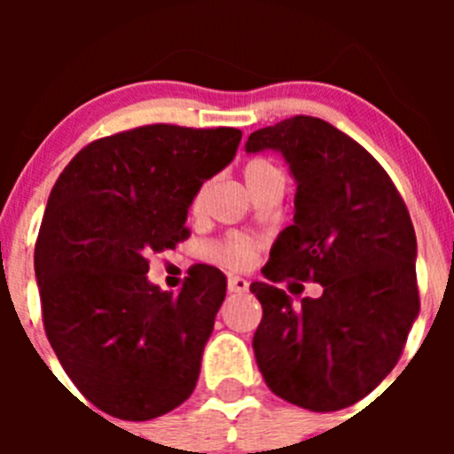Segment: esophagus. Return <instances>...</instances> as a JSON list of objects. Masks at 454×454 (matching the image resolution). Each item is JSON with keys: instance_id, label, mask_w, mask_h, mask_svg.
Listing matches in <instances>:
<instances>
[{"instance_id": "obj_1", "label": "esophagus", "mask_w": 454, "mask_h": 454, "mask_svg": "<svg viewBox=\"0 0 454 454\" xmlns=\"http://www.w3.org/2000/svg\"><path fill=\"white\" fill-rule=\"evenodd\" d=\"M248 290V281L241 277H228V292L232 294H241V292Z\"/></svg>"}]
</instances>
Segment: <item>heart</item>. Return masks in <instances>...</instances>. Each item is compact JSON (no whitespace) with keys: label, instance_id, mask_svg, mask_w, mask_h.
Instances as JSON below:
<instances>
[{"label":"heart","instance_id":"b5f03b06","mask_svg":"<svg viewBox=\"0 0 454 454\" xmlns=\"http://www.w3.org/2000/svg\"><path fill=\"white\" fill-rule=\"evenodd\" d=\"M272 164L263 162V160H253L244 167V177L254 176L256 171H263V168H270ZM201 201H204V191H198V195L193 198V204L191 208L200 210ZM210 259L219 265H226L231 270H246L253 265L254 256H256V241L250 239V237L244 235H228L223 239L213 241V244L206 248Z\"/></svg>","mask_w":454,"mask_h":454}]
</instances>
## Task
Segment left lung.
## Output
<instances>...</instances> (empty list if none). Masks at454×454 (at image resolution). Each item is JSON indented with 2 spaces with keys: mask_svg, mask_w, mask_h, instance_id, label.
<instances>
[{
  "mask_svg": "<svg viewBox=\"0 0 454 454\" xmlns=\"http://www.w3.org/2000/svg\"><path fill=\"white\" fill-rule=\"evenodd\" d=\"M281 151L296 180L294 223L253 283L263 316L253 347L274 395L329 413L369 395L400 360L419 312L409 208L378 160L329 122L294 116L250 134L246 151ZM314 280L292 306L273 286Z\"/></svg>",
  "mask_w": 454,
  "mask_h": 454,
  "instance_id": "obj_1",
  "label": "left lung"
}]
</instances>
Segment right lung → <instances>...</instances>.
<instances>
[{"mask_svg":"<svg viewBox=\"0 0 454 454\" xmlns=\"http://www.w3.org/2000/svg\"><path fill=\"white\" fill-rule=\"evenodd\" d=\"M239 140L232 127H136L83 146L50 193L35 246L45 336L112 418H160L193 393L226 277L198 263L177 294L162 292L149 256L189 239L191 201Z\"/></svg>","mask_w":454,"mask_h":454,"instance_id":"add662e5","label":"right lung"}]
</instances>
